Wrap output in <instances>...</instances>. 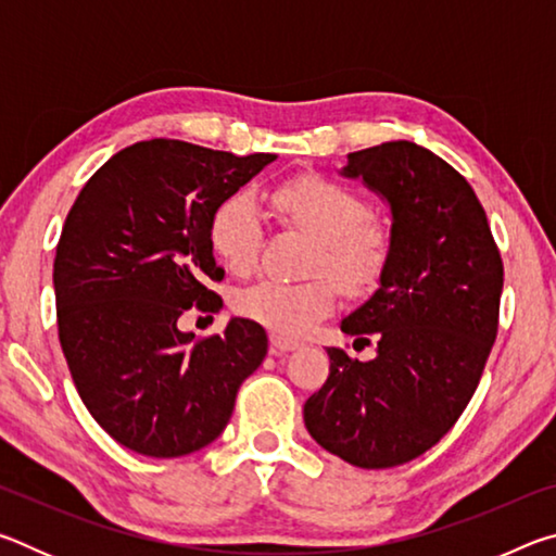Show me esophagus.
Instances as JSON below:
<instances>
[{
  "instance_id": "obj_1",
  "label": "esophagus",
  "mask_w": 556,
  "mask_h": 556,
  "mask_svg": "<svg viewBox=\"0 0 556 556\" xmlns=\"http://www.w3.org/2000/svg\"><path fill=\"white\" fill-rule=\"evenodd\" d=\"M301 343L294 341V338H285V336H271L269 338V351L271 355H281V353H289V351H296Z\"/></svg>"
}]
</instances>
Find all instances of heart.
I'll use <instances>...</instances> for the list:
<instances>
[{
  "label": "heart",
  "mask_w": 556,
  "mask_h": 556,
  "mask_svg": "<svg viewBox=\"0 0 556 556\" xmlns=\"http://www.w3.org/2000/svg\"><path fill=\"white\" fill-rule=\"evenodd\" d=\"M281 218L314 238L312 269H324L345 291H368L390 255V235L368 220V205L351 188L324 176H299L271 195ZM211 244L235 275L255 267L262 244V215L248 191L225 199L213 213ZM336 306L327 277L306 281L262 279L235 296V312L285 336L306 333Z\"/></svg>",
  "instance_id": "obj_1"
}]
</instances>
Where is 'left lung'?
Masks as SVG:
<instances>
[{
	"label": "left lung",
	"mask_w": 556,
	"mask_h": 556,
	"mask_svg": "<svg viewBox=\"0 0 556 556\" xmlns=\"http://www.w3.org/2000/svg\"><path fill=\"white\" fill-rule=\"evenodd\" d=\"M341 174L392 213L380 287L341 321L378 355L328 348L331 372L304 425L348 464L392 468L434 446L473 397L497 336L503 260L473 188L429 149L384 142L348 154Z\"/></svg>",
	"instance_id": "1"
}]
</instances>
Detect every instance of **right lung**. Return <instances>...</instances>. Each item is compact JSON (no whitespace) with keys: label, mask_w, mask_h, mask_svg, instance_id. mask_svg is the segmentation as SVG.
I'll list each match as a JSON object with an SVG mask.
<instances>
[{"label":"right lung","mask_w":556,"mask_h":556,"mask_svg":"<svg viewBox=\"0 0 556 556\" xmlns=\"http://www.w3.org/2000/svg\"><path fill=\"white\" fill-rule=\"evenodd\" d=\"M275 159L152 139L117 152L75 199L53 260L59 341L83 404L117 444L154 458L208 446L265 361L267 333L250 318L208 338L178 318L220 312L213 213Z\"/></svg>","instance_id":"right-lung-1"}]
</instances>
